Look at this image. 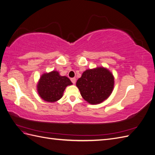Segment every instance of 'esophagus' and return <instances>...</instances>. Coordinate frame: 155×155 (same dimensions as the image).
Listing matches in <instances>:
<instances>
[{
  "mask_svg": "<svg viewBox=\"0 0 155 155\" xmlns=\"http://www.w3.org/2000/svg\"><path fill=\"white\" fill-rule=\"evenodd\" d=\"M70 80H71V81L72 82V83L73 84H75V83H76V78H71V79H70Z\"/></svg>",
  "mask_w": 155,
  "mask_h": 155,
  "instance_id": "1",
  "label": "esophagus"
}]
</instances>
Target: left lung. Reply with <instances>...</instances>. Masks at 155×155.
I'll return each instance as SVG.
<instances>
[{
    "label": "left lung",
    "mask_w": 155,
    "mask_h": 155,
    "mask_svg": "<svg viewBox=\"0 0 155 155\" xmlns=\"http://www.w3.org/2000/svg\"><path fill=\"white\" fill-rule=\"evenodd\" d=\"M114 78L107 68L97 67L83 72L76 86L85 100L92 105L101 104L113 91Z\"/></svg>",
    "instance_id": "8db88e82"
}]
</instances>
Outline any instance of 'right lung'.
Wrapping results in <instances>:
<instances>
[{
    "mask_svg": "<svg viewBox=\"0 0 155 155\" xmlns=\"http://www.w3.org/2000/svg\"><path fill=\"white\" fill-rule=\"evenodd\" d=\"M72 85L69 78L61 76L58 71L45 73L42 75L37 85V92L43 100L55 102L62 97L65 88Z\"/></svg>",
    "mask_w": 155,
    "mask_h": 155,
    "instance_id": "1",
    "label": "right lung"
}]
</instances>
